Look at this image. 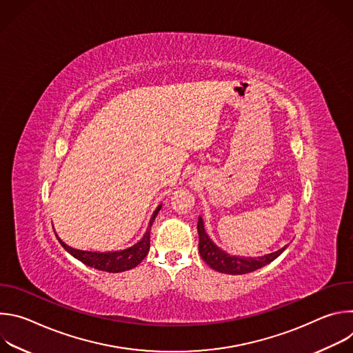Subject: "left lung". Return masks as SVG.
I'll use <instances>...</instances> for the list:
<instances>
[{
	"mask_svg": "<svg viewBox=\"0 0 353 353\" xmlns=\"http://www.w3.org/2000/svg\"><path fill=\"white\" fill-rule=\"evenodd\" d=\"M198 236H199V243H198V250L199 254L203 257V260L215 271L222 272V274H230V275H243L253 272L256 270H260L265 267L267 264L272 263L276 257H279L283 251L286 250V245L282 248L274 251V253L264 254L260 257H244V256H233L226 253L225 250L219 248L208 236L205 226H204V219L203 216H198Z\"/></svg>",
	"mask_w": 353,
	"mask_h": 353,
	"instance_id": "left-lung-1",
	"label": "left lung"
}]
</instances>
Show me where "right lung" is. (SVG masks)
<instances>
[{"instance_id":"add662e5","label":"right lung","mask_w":353,"mask_h":353,"mask_svg":"<svg viewBox=\"0 0 353 353\" xmlns=\"http://www.w3.org/2000/svg\"><path fill=\"white\" fill-rule=\"evenodd\" d=\"M162 204L157 207L154 211L152 216L149 219L148 228L142 236V239L135 243L134 245L124 248V250H117V251H86V250H78L72 248L68 244H65L57 234V239L60 244L68 251V253L83 263L88 267H92L99 271H105V272H123L132 270L137 267L148 254L149 245H150V226H152L158 212L161 211Z\"/></svg>"}]
</instances>
